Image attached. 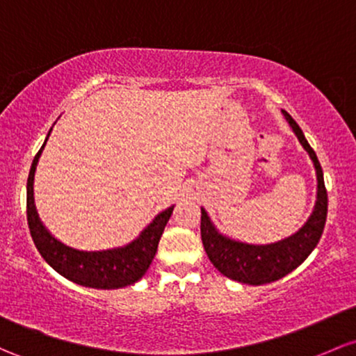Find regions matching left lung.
Returning a JSON list of instances; mask_svg holds the SVG:
<instances>
[{"mask_svg":"<svg viewBox=\"0 0 356 356\" xmlns=\"http://www.w3.org/2000/svg\"><path fill=\"white\" fill-rule=\"evenodd\" d=\"M282 113L289 127L298 136L299 143L309 154L316 170V181H318L314 209L302 225V228H299L294 235L275 241V243H245V241L233 240V238L222 235L211 221L208 211L201 208V238L211 264L228 279L248 284V286L270 284L298 268L319 243L327 216V194L326 187H324L321 163L316 157V152L307 143L299 124L287 111L282 109Z\"/></svg>","mask_w":356,"mask_h":356,"instance_id":"left-lung-1","label":"left lung"}]
</instances>
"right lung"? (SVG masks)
Segmentation results:
<instances>
[{
    "label": "right lung",
    "mask_w": 356,
    "mask_h": 356,
    "mask_svg": "<svg viewBox=\"0 0 356 356\" xmlns=\"http://www.w3.org/2000/svg\"><path fill=\"white\" fill-rule=\"evenodd\" d=\"M50 131L47 134L44 145L35 155L29 181H26V220H29L30 235H32L35 247L47 264L70 282L91 289H121L131 286L136 280L142 279L150 267L157 253L160 236L167 221L170 220L174 206L159 213L134 241L123 247L86 252V250H77L62 243L40 221L33 197L35 170H37L38 159L44 152Z\"/></svg>",
    "instance_id": "obj_1"
}]
</instances>
